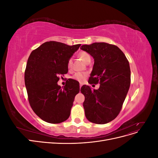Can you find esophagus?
I'll list each match as a JSON object with an SVG mask.
<instances>
[{"label":"esophagus","instance_id":"1","mask_svg":"<svg viewBox=\"0 0 158 158\" xmlns=\"http://www.w3.org/2000/svg\"><path fill=\"white\" fill-rule=\"evenodd\" d=\"M82 83H80V88H81V87H82Z\"/></svg>","mask_w":158,"mask_h":158}]
</instances>
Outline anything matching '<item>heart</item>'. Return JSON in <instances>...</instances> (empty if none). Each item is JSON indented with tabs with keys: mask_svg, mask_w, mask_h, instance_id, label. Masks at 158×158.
I'll return each instance as SVG.
<instances>
[{
	"mask_svg": "<svg viewBox=\"0 0 158 158\" xmlns=\"http://www.w3.org/2000/svg\"><path fill=\"white\" fill-rule=\"evenodd\" d=\"M78 56L84 62H85V63H86L88 61L91 60L90 55L85 51L79 52ZM72 66H73V59H72V58H70L67 61L68 69H70L72 68ZM86 76H87V74L85 73H81V72H78V73H76L72 78L75 80H77L79 82H83L84 80L85 79V78H86Z\"/></svg>",
	"mask_w": 158,
	"mask_h": 158,
	"instance_id": "1",
	"label": "heart"
}]
</instances>
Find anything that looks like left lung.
Returning <instances> with one entry per match:
<instances>
[{"label": "left lung", "instance_id": "1", "mask_svg": "<svg viewBox=\"0 0 158 158\" xmlns=\"http://www.w3.org/2000/svg\"><path fill=\"white\" fill-rule=\"evenodd\" d=\"M80 49L94 59L89 84H100L98 89L92 90L86 85L81 88L85 115L93 123L106 124L120 113L130 87L128 60L117 46L107 43L84 45Z\"/></svg>", "mask_w": 158, "mask_h": 158}]
</instances>
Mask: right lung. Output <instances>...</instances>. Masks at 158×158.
Wrapping results in <instances>:
<instances>
[{"label": "right lung", "mask_w": 158, "mask_h": 158, "mask_svg": "<svg viewBox=\"0 0 158 158\" xmlns=\"http://www.w3.org/2000/svg\"><path fill=\"white\" fill-rule=\"evenodd\" d=\"M80 45L50 41L31 52L25 70V85L30 106L43 121L57 124L69 117L80 86L73 79L63 89L57 82L60 75L68 73L67 61Z\"/></svg>", "instance_id": "obj_1"}]
</instances>
